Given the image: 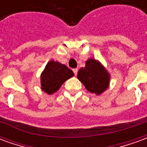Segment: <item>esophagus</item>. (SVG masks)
Masks as SVG:
<instances>
[{"label":"esophagus","mask_w":147,"mask_h":147,"mask_svg":"<svg viewBox=\"0 0 147 147\" xmlns=\"http://www.w3.org/2000/svg\"><path fill=\"white\" fill-rule=\"evenodd\" d=\"M73 72H74V74H75V76H76L77 72H78V68H74Z\"/></svg>","instance_id":"obj_1"}]
</instances>
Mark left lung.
<instances>
[{
    "instance_id": "left-lung-1",
    "label": "left lung",
    "mask_w": 147,
    "mask_h": 147,
    "mask_svg": "<svg viewBox=\"0 0 147 147\" xmlns=\"http://www.w3.org/2000/svg\"><path fill=\"white\" fill-rule=\"evenodd\" d=\"M77 77L88 91L95 94L105 91L109 84V75L105 67L94 59L86 61L85 67H81L79 70Z\"/></svg>"
}]
</instances>
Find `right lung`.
Returning <instances> with one entry per match:
<instances>
[{
    "label": "right lung",
    "mask_w": 147,
    "mask_h": 147,
    "mask_svg": "<svg viewBox=\"0 0 147 147\" xmlns=\"http://www.w3.org/2000/svg\"><path fill=\"white\" fill-rule=\"evenodd\" d=\"M73 76V71L66 65L57 61H49L41 76L42 90L49 94H53L66 80Z\"/></svg>",
    "instance_id": "add662e5"
}]
</instances>
